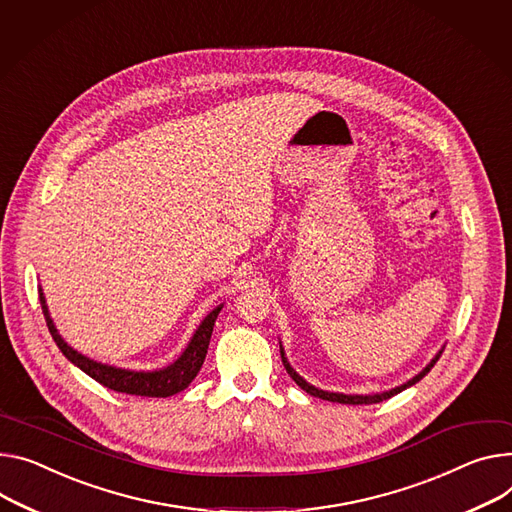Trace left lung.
<instances>
[{
    "label": "left lung",
    "mask_w": 512,
    "mask_h": 512,
    "mask_svg": "<svg viewBox=\"0 0 512 512\" xmlns=\"http://www.w3.org/2000/svg\"><path fill=\"white\" fill-rule=\"evenodd\" d=\"M443 355V350H439V355L432 359L416 377H412L408 383H404V385H400V387H393V389H389V391H383V393H373V396H346V393H334V391H324V389H318V387H313V385H309L303 377H299L295 371H293V367L289 365V361H287V357H285V350H283V346H281V359H283V365H285V369H287V373L291 375V379L303 389V391H307L309 396H316V398H320V400H328V402H336V404H352V406H359V404H379V402H383V400H389L391 396H396V393H400V391H404L406 387H410V385H414V383H418L432 367H435V363L439 361V357Z\"/></svg>",
    "instance_id": "obj_1"
}]
</instances>
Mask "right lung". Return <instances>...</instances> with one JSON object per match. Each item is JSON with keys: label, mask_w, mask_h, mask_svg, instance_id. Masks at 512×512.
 I'll return each instance as SVG.
<instances>
[{"label": "right lung", "mask_w": 512, "mask_h": 512, "mask_svg": "<svg viewBox=\"0 0 512 512\" xmlns=\"http://www.w3.org/2000/svg\"><path fill=\"white\" fill-rule=\"evenodd\" d=\"M41 305H43V313H45V320H47L53 340L57 342L59 350L73 365H77L86 375H90L92 379H96L98 383H102L104 387H108L112 391L131 393V396H145V398L174 396V393L186 389L190 385V381L199 375V371L205 363V357H207V348H209L215 320L221 311V305H219L209 313V316L203 320V324L199 326V330H196L194 336L190 338L186 350L170 367L160 369V371H129V369H119V367L96 363V361L80 355L77 350H73L59 336V332L49 316V307H47L43 291H41Z\"/></svg>", "instance_id": "obj_1"}]
</instances>
